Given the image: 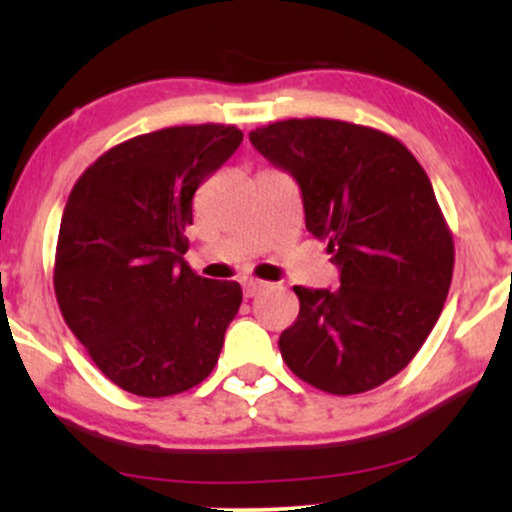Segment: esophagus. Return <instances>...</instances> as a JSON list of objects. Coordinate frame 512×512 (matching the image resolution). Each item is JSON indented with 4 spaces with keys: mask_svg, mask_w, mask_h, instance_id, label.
<instances>
[{
    "mask_svg": "<svg viewBox=\"0 0 512 512\" xmlns=\"http://www.w3.org/2000/svg\"><path fill=\"white\" fill-rule=\"evenodd\" d=\"M267 281H260V279H245L243 281V291H245V296L248 298H252V296H257V293H262L264 289H267Z\"/></svg>",
    "mask_w": 512,
    "mask_h": 512,
    "instance_id": "34e87169",
    "label": "esophagus"
}]
</instances>
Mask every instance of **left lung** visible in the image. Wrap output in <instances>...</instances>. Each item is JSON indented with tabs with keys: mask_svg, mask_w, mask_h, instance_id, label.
<instances>
[{
	"mask_svg": "<svg viewBox=\"0 0 512 512\" xmlns=\"http://www.w3.org/2000/svg\"><path fill=\"white\" fill-rule=\"evenodd\" d=\"M303 195L305 228L327 240L337 289L293 286L301 310L279 349L298 378L358 395L395 378L448 298L455 245L431 180L399 139L354 122L305 117L250 132Z\"/></svg>",
	"mask_w": 512,
	"mask_h": 512,
	"instance_id": "obj_1",
	"label": "left lung"
}]
</instances>
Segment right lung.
<instances>
[{"mask_svg": "<svg viewBox=\"0 0 512 512\" xmlns=\"http://www.w3.org/2000/svg\"><path fill=\"white\" fill-rule=\"evenodd\" d=\"M243 142L233 125L139 134L91 163L64 207L55 296L98 370L139 397L202 383L236 317L238 281L192 272L185 228L197 187Z\"/></svg>", "mask_w": 512, "mask_h": 512, "instance_id": "right-lung-1", "label": "right lung"}]
</instances>
